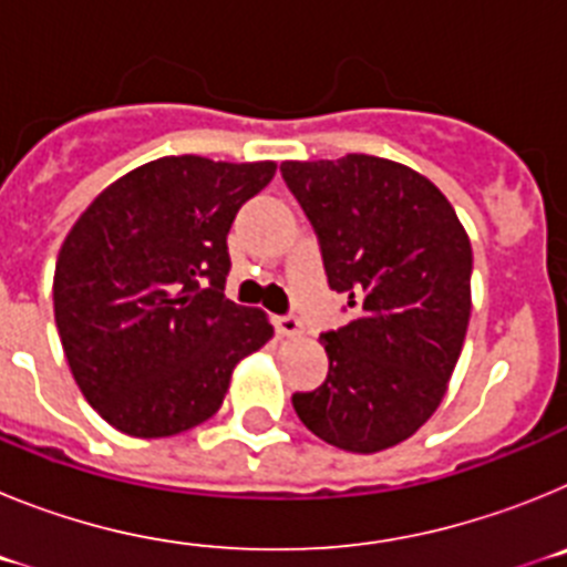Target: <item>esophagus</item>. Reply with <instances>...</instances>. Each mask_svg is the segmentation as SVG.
I'll return each instance as SVG.
<instances>
[{"instance_id": "1", "label": "esophagus", "mask_w": 567, "mask_h": 567, "mask_svg": "<svg viewBox=\"0 0 567 567\" xmlns=\"http://www.w3.org/2000/svg\"><path fill=\"white\" fill-rule=\"evenodd\" d=\"M275 329H278L280 338H298L300 320L295 315H280V318H275Z\"/></svg>"}]
</instances>
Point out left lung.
Listing matches in <instances>:
<instances>
[{
  "label": "left lung",
  "instance_id": "left-lung-1",
  "mask_svg": "<svg viewBox=\"0 0 567 567\" xmlns=\"http://www.w3.org/2000/svg\"><path fill=\"white\" fill-rule=\"evenodd\" d=\"M280 175L318 235L329 287L352 320L320 334L327 380L295 392L309 432L374 454L432 417L463 352L471 244L429 178L378 155L284 162Z\"/></svg>",
  "mask_w": 567,
  "mask_h": 567
}]
</instances>
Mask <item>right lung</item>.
<instances>
[{"mask_svg":"<svg viewBox=\"0 0 567 567\" xmlns=\"http://www.w3.org/2000/svg\"><path fill=\"white\" fill-rule=\"evenodd\" d=\"M275 162L167 155L110 184L59 249L53 312L87 403L130 437L213 417L238 360L272 338L224 295L227 233Z\"/></svg>","mask_w":567,"mask_h":567,"instance_id":"right-lung-1","label":"right lung"}]
</instances>
